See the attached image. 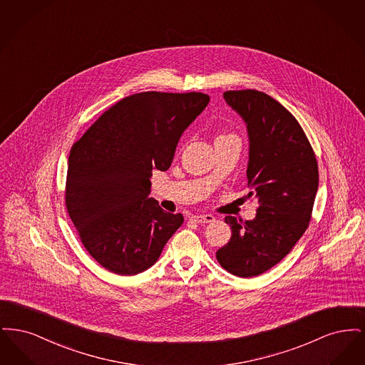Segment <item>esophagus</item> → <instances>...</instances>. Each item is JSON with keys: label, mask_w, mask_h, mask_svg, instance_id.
I'll return each mask as SVG.
<instances>
[{"label": "esophagus", "mask_w": 365, "mask_h": 365, "mask_svg": "<svg viewBox=\"0 0 365 365\" xmlns=\"http://www.w3.org/2000/svg\"><path fill=\"white\" fill-rule=\"evenodd\" d=\"M191 220L198 225H205V223H212L215 220V217L212 215H195L191 217Z\"/></svg>", "instance_id": "esophagus-1"}]
</instances>
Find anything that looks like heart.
<instances>
[{"label": "heart", "instance_id": "obj_1", "mask_svg": "<svg viewBox=\"0 0 365 365\" xmlns=\"http://www.w3.org/2000/svg\"><path fill=\"white\" fill-rule=\"evenodd\" d=\"M227 137H231V135H220V137H217V139L227 138Z\"/></svg>", "mask_w": 365, "mask_h": 365}]
</instances>
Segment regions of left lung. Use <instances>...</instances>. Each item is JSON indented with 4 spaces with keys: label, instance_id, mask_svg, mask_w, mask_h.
<instances>
[{
    "label": "left lung",
    "instance_id": "8db88e82",
    "mask_svg": "<svg viewBox=\"0 0 365 365\" xmlns=\"http://www.w3.org/2000/svg\"><path fill=\"white\" fill-rule=\"evenodd\" d=\"M223 97L246 123L247 195L259 200V208L253 220L226 216L232 234L216 259L230 274L253 278L287 256L308 228L319 170L302 127L277 100L257 90H230Z\"/></svg>",
    "mask_w": 365,
    "mask_h": 365
}]
</instances>
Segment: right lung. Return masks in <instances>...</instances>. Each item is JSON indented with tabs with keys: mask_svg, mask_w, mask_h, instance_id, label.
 Returning a JSON list of instances; mask_svg holds the SVG:
<instances>
[{
	"mask_svg": "<svg viewBox=\"0 0 365 365\" xmlns=\"http://www.w3.org/2000/svg\"><path fill=\"white\" fill-rule=\"evenodd\" d=\"M204 93L145 91L110 106L68 158L66 205L87 252L108 271L150 268L183 216L149 197L153 170L167 171L183 131L207 108Z\"/></svg>",
	"mask_w": 365,
	"mask_h": 365,
	"instance_id": "1",
	"label": "right lung"
}]
</instances>
